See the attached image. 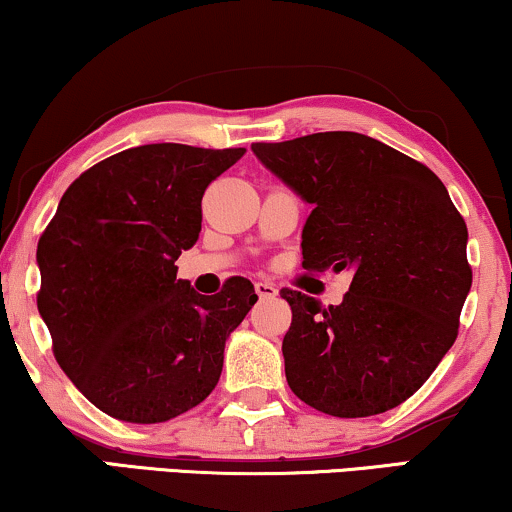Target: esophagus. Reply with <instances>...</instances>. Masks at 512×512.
Here are the masks:
<instances>
[{
	"mask_svg": "<svg viewBox=\"0 0 512 512\" xmlns=\"http://www.w3.org/2000/svg\"><path fill=\"white\" fill-rule=\"evenodd\" d=\"M255 290L262 300H274L278 295V288L271 281H255Z\"/></svg>",
	"mask_w": 512,
	"mask_h": 512,
	"instance_id": "obj_1",
	"label": "esophagus"
}]
</instances>
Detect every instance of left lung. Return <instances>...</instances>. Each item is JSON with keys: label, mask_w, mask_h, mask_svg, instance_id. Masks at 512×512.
I'll use <instances>...</instances> for the list:
<instances>
[{"label": "left lung", "mask_w": 512, "mask_h": 512, "mask_svg": "<svg viewBox=\"0 0 512 512\" xmlns=\"http://www.w3.org/2000/svg\"><path fill=\"white\" fill-rule=\"evenodd\" d=\"M252 153L304 203L302 267L352 271L340 304L283 288L293 323L286 380L338 418L385 413L430 378L470 293L468 226L439 177L357 132H319Z\"/></svg>", "instance_id": "obj_1"}]
</instances>
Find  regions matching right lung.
<instances>
[{"label":"right lung","instance_id":"obj_1","mask_svg":"<svg viewBox=\"0 0 512 512\" xmlns=\"http://www.w3.org/2000/svg\"><path fill=\"white\" fill-rule=\"evenodd\" d=\"M245 148L148 144L80 174L37 243V309L63 373L96 409L165 423L215 390L224 345L257 302L248 278L200 295L177 278L200 200Z\"/></svg>","mask_w":512,"mask_h":512}]
</instances>
